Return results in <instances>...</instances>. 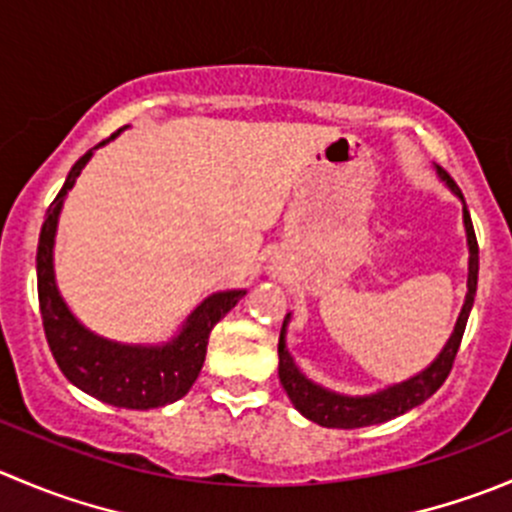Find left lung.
I'll use <instances>...</instances> for the list:
<instances>
[{"mask_svg": "<svg viewBox=\"0 0 512 512\" xmlns=\"http://www.w3.org/2000/svg\"><path fill=\"white\" fill-rule=\"evenodd\" d=\"M438 170L440 182H445L450 192L463 202V225H465V237H468V292H465L463 310H460L458 322L453 327V335L448 337L443 350L438 352L433 362H430L425 370H420L418 375L408 377L403 382H395L388 385L385 390H377L370 395H345L335 393V390H327L317 382H312L305 372L297 367L295 357L287 350V325H290V312L285 315L280 330V345H277V355H280V365H277V375H280L282 388H285L287 398L292 400V405L297 408V413L305 415L312 423L322 425V428H367V425H380L388 423V420L405 415L408 410L423 405L435 390L445 382V377L450 375V367H453L455 355H458L460 340H463L465 325H468L470 310H473L475 302V290H478V240H475L473 222H470L468 205L463 200V192L458 190L453 180H450L448 172L443 167H435Z\"/></svg>", "mask_w": 512, "mask_h": 512, "instance_id": "1", "label": "left lung"}]
</instances>
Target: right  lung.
I'll list each match as a JSON object with an SVG mask.
<instances>
[{
  "mask_svg": "<svg viewBox=\"0 0 512 512\" xmlns=\"http://www.w3.org/2000/svg\"><path fill=\"white\" fill-rule=\"evenodd\" d=\"M119 132H114L109 140H114ZM109 140L99 142L97 147H92L87 155L74 162L62 190L49 205L37 247L39 310H42L44 335H47L49 350H52L59 370L82 393L114 405V408H162V405L175 403L190 393L202 370V362H205L212 327L247 295V290L212 292L187 315L177 335L160 345H132V342L107 340L74 317L64 297L59 295L57 280H54V237H57L64 197L74 187L84 165L92 160L94 150L107 145Z\"/></svg>",
  "mask_w": 512,
  "mask_h": 512,
  "instance_id": "obj_1",
  "label": "right lung"
}]
</instances>
